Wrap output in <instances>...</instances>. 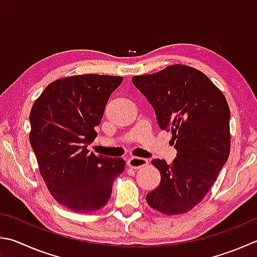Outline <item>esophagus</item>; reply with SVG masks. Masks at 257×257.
<instances>
[{
  "label": "esophagus",
  "mask_w": 257,
  "mask_h": 257,
  "mask_svg": "<svg viewBox=\"0 0 257 257\" xmlns=\"http://www.w3.org/2000/svg\"><path fill=\"white\" fill-rule=\"evenodd\" d=\"M127 164L129 167L132 169H142V167H145L148 165V161L146 158H142V157H130Z\"/></svg>",
  "instance_id": "esophagus-1"
}]
</instances>
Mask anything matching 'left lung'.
Segmentation results:
<instances>
[{"mask_svg": "<svg viewBox=\"0 0 257 257\" xmlns=\"http://www.w3.org/2000/svg\"><path fill=\"white\" fill-rule=\"evenodd\" d=\"M152 104L162 130L172 132V164L153 160L160 185L147 193L149 207L164 214L188 212L202 201L230 153V110L222 92L207 75L186 65L134 76Z\"/></svg>", "mask_w": 257, "mask_h": 257, "instance_id": "8db88e82", "label": "left lung"}]
</instances>
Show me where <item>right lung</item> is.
Here are the masks:
<instances>
[{
  "instance_id": "1",
  "label": "right lung",
  "mask_w": 257,
  "mask_h": 257,
  "mask_svg": "<svg viewBox=\"0 0 257 257\" xmlns=\"http://www.w3.org/2000/svg\"><path fill=\"white\" fill-rule=\"evenodd\" d=\"M123 77L86 74L50 83L30 112V144L48 191L78 213L103 208L122 158L90 153L109 97Z\"/></svg>"
}]
</instances>
